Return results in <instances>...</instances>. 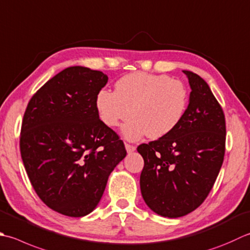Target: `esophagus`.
Here are the masks:
<instances>
[{
    "mask_svg": "<svg viewBox=\"0 0 250 250\" xmlns=\"http://www.w3.org/2000/svg\"><path fill=\"white\" fill-rule=\"evenodd\" d=\"M125 149L128 153H132V151H134L136 149L135 146L133 145H130V144H125Z\"/></svg>",
    "mask_w": 250,
    "mask_h": 250,
    "instance_id": "esophagus-1",
    "label": "esophagus"
}]
</instances>
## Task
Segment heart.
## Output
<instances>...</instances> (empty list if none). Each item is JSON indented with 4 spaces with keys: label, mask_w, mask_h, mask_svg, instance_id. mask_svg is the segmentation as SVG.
I'll return each instance as SVG.
<instances>
[{
    "label": "heart",
    "mask_w": 250,
    "mask_h": 250,
    "mask_svg": "<svg viewBox=\"0 0 250 250\" xmlns=\"http://www.w3.org/2000/svg\"><path fill=\"white\" fill-rule=\"evenodd\" d=\"M188 101V90L180 80L133 72L120 78L115 91L103 89L97 93L96 108L101 120L111 128L128 119L131 112L132 118L122 130L126 139L138 140L145 134L159 139L180 124Z\"/></svg>",
    "instance_id": "heart-1"
}]
</instances>
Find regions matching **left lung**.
Wrapping results in <instances>:
<instances>
[{
    "instance_id": "left-lung-1",
    "label": "left lung",
    "mask_w": 250,
    "mask_h": 250,
    "mask_svg": "<svg viewBox=\"0 0 250 250\" xmlns=\"http://www.w3.org/2000/svg\"><path fill=\"white\" fill-rule=\"evenodd\" d=\"M190 86L180 124L167 135L141 144L144 159L141 193L159 216L179 218L206 199L221 169L226 151V118L207 82L183 70Z\"/></svg>"
}]
</instances>
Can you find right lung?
<instances>
[{
    "label": "right lung",
    "instance_id": "right-lung-1",
    "mask_svg": "<svg viewBox=\"0 0 250 250\" xmlns=\"http://www.w3.org/2000/svg\"><path fill=\"white\" fill-rule=\"evenodd\" d=\"M107 81L102 71L68 67L37 91L24 111L21 154L28 178L47 207L68 217L95 209L126 155L96 108Z\"/></svg>",
    "mask_w": 250,
    "mask_h": 250
}]
</instances>
